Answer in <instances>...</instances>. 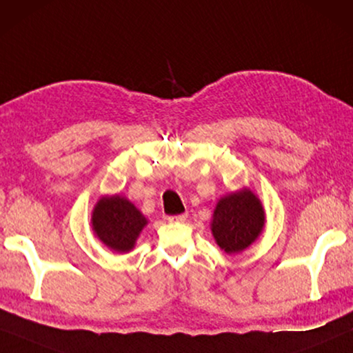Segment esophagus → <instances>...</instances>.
I'll return each mask as SVG.
<instances>
[{
  "instance_id": "esophagus-1",
  "label": "esophagus",
  "mask_w": 353,
  "mask_h": 353,
  "mask_svg": "<svg viewBox=\"0 0 353 353\" xmlns=\"http://www.w3.org/2000/svg\"><path fill=\"white\" fill-rule=\"evenodd\" d=\"M170 222H185L187 221V214H179V216H170L168 217Z\"/></svg>"
}]
</instances>
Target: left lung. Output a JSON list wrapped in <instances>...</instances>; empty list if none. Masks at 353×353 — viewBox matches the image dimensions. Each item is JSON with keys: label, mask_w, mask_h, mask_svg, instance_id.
Here are the masks:
<instances>
[{"label": "left lung", "mask_w": 353, "mask_h": 353, "mask_svg": "<svg viewBox=\"0 0 353 353\" xmlns=\"http://www.w3.org/2000/svg\"><path fill=\"white\" fill-rule=\"evenodd\" d=\"M264 227V206L259 196L248 187L222 196L212 212V236L227 254L248 250L262 235Z\"/></svg>", "instance_id": "left-lung-1"}]
</instances>
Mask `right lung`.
Segmentation results:
<instances>
[{"instance_id":"1","label":"right lung","mask_w":353,"mask_h":353,"mask_svg":"<svg viewBox=\"0 0 353 353\" xmlns=\"http://www.w3.org/2000/svg\"><path fill=\"white\" fill-rule=\"evenodd\" d=\"M148 219L123 195H103L91 214L92 232L108 250L125 254L134 250Z\"/></svg>"}]
</instances>
